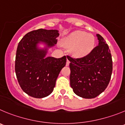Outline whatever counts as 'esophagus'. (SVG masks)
<instances>
[{"label": "esophagus", "instance_id": "1", "mask_svg": "<svg viewBox=\"0 0 125 125\" xmlns=\"http://www.w3.org/2000/svg\"><path fill=\"white\" fill-rule=\"evenodd\" d=\"M69 64H70L69 60V59L67 58V61H66V66H68L69 65Z\"/></svg>", "mask_w": 125, "mask_h": 125}]
</instances>
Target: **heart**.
Listing matches in <instances>:
<instances>
[{
	"label": "heart",
	"instance_id": "heart-1",
	"mask_svg": "<svg viewBox=\"0 0 125 125\" xmlns=\"http://www.w3.org/2000/svg\"><path fill=\"white\" fill-rule=\"evenodd\" d=\"M95 44L94 37L83 31H76L62 41V45L70 48L71 53L75 57H83L91 53Z\"/></svg>",
	"mask_w": 125,
	"mask_h": 125
}]
</instances>
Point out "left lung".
Listing matches in <instances>:
<instances>
[{
	"label": "left lung",
	"instance_id": "8db88e82",
	"mask_svg": "<svg viewBox=\"0 0 125 125\" xmlns=\"http://www.w3.org/2000/svg\"><path fill=\"white\" fill-rule=\"evenodd\" d=\"M99 44L85 56L70 61V84L77 96L92 99L108 86L112 72V59L109 46L104 38L97 34Z\"/></svg>",
	"mask_w": 125,
	"mask_h": 125
}]
</instances>
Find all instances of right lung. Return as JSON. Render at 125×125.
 <instances>
[{"mask_svg":"<svg viewBox=\"0 0 125 125\" xmlns=\"http://www.w3.org/2000/svg\"><path fill=\"white\" fill-rule=\"evenodd\" d=\"M58 30L39 29L26 34L19 42L15 59V72L24 92L35 98L47 97L53 92L61 70L66 66V56L46 57L48 48L54 46ZM46 44L41 49L37 45Z\"/></svg>","mask_w":125,"mask_h":125,"instance_id":"1","label":"right lung"}]
</instances>
